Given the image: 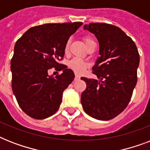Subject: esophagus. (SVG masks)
Listing matches in <instances>:
<instances>
[{"label": "esophagus", "mask_w": 150, "mask_h": 150, "mask_svg": "<svg viewBox=\"0 0 150 150\" xmlns=\"http://www.w3.org/2000/svg\"><path fill=\"white\" fill-rule=\"evenodd\" d=\"M80 79V76L79 75H75V81H77V80H79Z\"/></svg>", "instance_id": "esophagus-1"}]
</instances>
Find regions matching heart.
<instances>
[{"label":"heart","mask_w":150,"mask_h":150,"mask_svg":"<svg viewBox=\"0 0 150 150\" xmlns=\"http://www.w3.org/2000/svg\"><path fill=\"white\" fill-rule=\"evenodd\" d=\"M84 40L86 42V46H88L89 43H93L94 42L93 40L91 38V37H89V36H85L84 37ZM69 43H70V41H68L67 43H66L65 46V49H68V46H69ZM68 65L70 67V68H71L76 73H82L83 71L87 68V66H88V64L85 61L82 60V59L80 58H77V57H75V58L71 59L70 61H69V63H68Z\"/></svg>","instance_id":"b5f03b06"}]
</instances>
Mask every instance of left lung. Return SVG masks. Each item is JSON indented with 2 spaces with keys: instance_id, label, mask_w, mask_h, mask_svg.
I'll return each instance as SVG.
<instances>
[{
  "instance_id": "obj_1",
  "label": "left lung",
  "mask_w": 150,
  "mask_h": 150,
  "mask_svg": "<svg viewBox=\"0 0 150 150\" xmlns=\"http://www.w3.org/2000/svg\"><path fill=\"white\" fill-rule=\"evenodd\" d=\"M84 29L93 33L100 57L93 67L98 79L82 77L86 89L81 95L85 112L101 121L120 114L129 103L137 83L139 54L134 41L120 28L107 23H89Z\"/></svg>"
}]
</instances>
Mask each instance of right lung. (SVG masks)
<instances>
[{"label": "right lung", "instance_id": "add662e5", "mask_svg": "<svg viewBox=\"0 0 150 150\" xmlns=\"http://www.w3.org/2000/svg\"><path fill=\"white\" fill-rule=\"evenodd\" d=\"M82 22L48 23L28 29L17 40L11 61V87L23 111L35 119H45L59 109L64 90L75 78L71 69L59 64L68 39ZM54 67L62 73L48 75Z\"/></svg>", "mask_w": 150, "mask_h": 150}]
</instances>
